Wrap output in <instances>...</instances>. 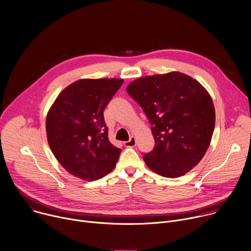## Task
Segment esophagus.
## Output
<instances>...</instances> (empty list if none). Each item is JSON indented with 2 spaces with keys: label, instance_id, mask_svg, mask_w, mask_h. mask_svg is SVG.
<instances>
[{
  "label": "esophagus",
  "instance_id": "esophagus-1",
  "mask_svg": "<svg viewBox=\"0 0 251 251\" xmlns=\"http://www.w3.org/2000/svg\"><path fill=\"white\" fill-rule=\"evenodd\" d=\"M135 144H136V139L134 136H130V138L127 141L124 142V145L126 147H133V146H135Z\"/></svg>",
  "mask_w": 251,
  "mask_h": 251
}]
</instances>
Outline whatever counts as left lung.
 I'll list each match as a JSON object with an SVG mask.
<instances>
[{"label":"left lung","mask_w":251,"mask_h":251,"mask_svg":"<svg viewBox=\"0 0 251 251\" xmlns=\"http://www.w3.org/2000/svg\"><path fill=\"white\" fill-rule=\"evenodd\" d=\"M126 92L151 125L155 145L143 153L146 165L168 178L194 168L204 157L215 129V107L207 90L186 74L170 72L136 79Z\"/></svg>","instance_id":"obj_1"}]
</instances>
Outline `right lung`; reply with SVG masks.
I'll return each instance as SVG.
<instances>
[{
	"label": "right lung",
	"instance_id": "1",
	"mask_svg": "<svg viewBox=\"0 0 251 251\" xmlns=\"http://www.w3.org/2000/svg\"><path fill=\"white\" fill-rule=\"evenodd\" d=\"M123 79H82L65 88L46 117L50 149L75 177L94 181L110 173L122 150L108 137L104 110Z\"/></svg>",
	"mask_w": 251,
	"mask_h": 251
}]
</instances>
